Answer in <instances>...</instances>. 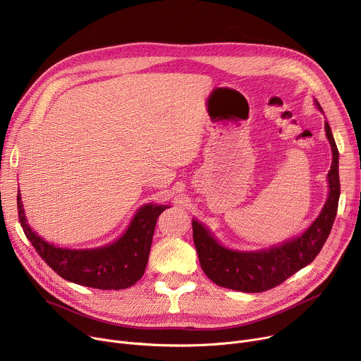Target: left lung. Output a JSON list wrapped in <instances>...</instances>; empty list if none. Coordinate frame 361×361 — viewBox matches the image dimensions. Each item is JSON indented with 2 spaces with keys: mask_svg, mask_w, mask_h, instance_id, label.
Returning <instances> with one entry per match:
<instances>
[{
  "mask_svg": "<svg viewBox=\"0 0 361 361\" xmlns=\"http://www.w3.org/2000/svg\"><path fill=\"white\" fill-rule=\"evenodd\" d=\"M317 106L322 111L318 102ZM325 132L332 149L328 173L329 193L317 221L300 236L270 250L233 251L222 247L202 224L193 219V239L200 266L213 283L238 292H266L306 267L319 254L332 229L340 199L338 148L328 122H325Z\"/></svg>",
  "mask_w": 361,
  "mask_h": 361,
  "instance_id": "1",
  "label": "left lung"
}]
</instances>
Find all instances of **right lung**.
Instances as JSON below:
<instances>
[{
  "mask_svg": "<svg viewBox=\"0 0 361 361\" xmlns=\"http://www.w3.org/2000/svg\"><path fill=\"white\" fill-rule=\"evenodd\" d=\"M168 207L166 204H143L125 233L114 243L91 250H68L46 243L29 226L20 190L17 195L21 228L47 266L68 281L102 290L128 289L143 276L157 219Z\"/></svg>",
  "mask_w": 361,
  "mask_h": 361,
  "instance_id": "1",
  "label": "right lung"
}]
</instances>
